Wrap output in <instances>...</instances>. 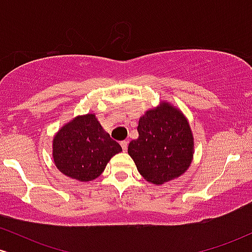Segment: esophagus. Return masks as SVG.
Instances as JSON below:
<instances>
[{"instance_id":"34e87169","label":"esophagus","mask_w":252,"mask_h":252,"mask_svg":"<svg viewBox=\"0 0 252 252\" xmlns=\"http://www.w3.org/2000/svg\"><path fill=\"white\" fill-rule=\"evenodd\" d=\"M121 147H122V149L126 152V150L128 149V141H122V142H121Z\"/></svg>"}]
</instances>
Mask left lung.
Wrapping results in <instances>:
<instances>
[{"instance_id": "8db88e82", "label": "left lung", "mask_w": 252, "mask_h": 252, "mask_svg": "<svg viewBox=\"0 0 252 252\" xmlns=\"http://www.w3.org/2000/svg\"><path fill=\"white\" fill-rule=\"evenodd\" d=\"M138 138L129 143L128 153L140 174L155 185L178 178L193 158V136L179 110L164 103L140 118Z\"/></svg>"}]
</instances>
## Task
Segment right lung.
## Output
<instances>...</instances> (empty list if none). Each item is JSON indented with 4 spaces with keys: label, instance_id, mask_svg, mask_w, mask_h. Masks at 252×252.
Segmentation results:
<instances>
[{
    "label": "right lung",
    "instance_id": "right-lung-1",
    "mask_svg": "<svg viewBox=\"0 0 252 252\" xmlns=\"http://www.w3.org/2000/svg\"><path fill=\"white\" fill-rule=\"evenodd\" d=\"M122 147L104 131L94 115L78 116L59 130L53 140V158L63 174L91 181L102 174Z\"/></svg>",
    "mask_w": 252,
    "mask_h": 252
}]
</instances>
